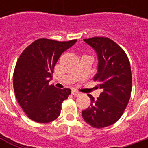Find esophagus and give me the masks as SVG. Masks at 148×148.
<instances>
[{
  "label": "esophagus",
  "mask_w": 148,
  "mask_h": 148,
  "mask_svg": "<svg viewBox=\"0 0 148 148\" xmlns=\"http://www.w3.org/2000/svg\"><path fill=\"white\" fill-rule=\"evenodd\" d=\"M71 94L73 95L74 96H78V95H81V93H80L79 91H77V90H73L71 91Z\"/></svg>",
  "instance_id": "34e87169"
}]
</instances>
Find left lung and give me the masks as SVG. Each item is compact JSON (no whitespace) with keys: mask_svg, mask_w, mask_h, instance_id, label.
I'll use <instances>...</instances> for the list:
<instances>
[{"mask_svg":"<svg viewBox=\"0 0 148 148\" xmlns=\"http://www.w3.org/2000/svg\"><path fill=\"white\" fill-rule=\"evenodd\" d=\"M98 57V71L94 81L101 90L99 98L91 95L90 105L82 110L84 120L90 126L101 128L117 122L128 105L132 90V73L127 55L116 43L108 38L84 39Z\"/></svg>","mask_w":148,"mask_h":148,"instance_id":"8db88e82","label":"left lung"}]
</instances>
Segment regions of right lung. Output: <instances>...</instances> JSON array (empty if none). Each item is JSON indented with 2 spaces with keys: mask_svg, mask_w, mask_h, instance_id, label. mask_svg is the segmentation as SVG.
Returning <instances> with one entry per match:
<instances>
[{
  "mask_svg": "<svg viewBox=\"0 0 148 148\" xmlns=\"http://www.w3.org/2000/svg\"><path fill=\"white\" fill-rule=\"evenodd\" d=\"M76 42L77 39L59 42L39 38L20 54L13 75L14 94L32 120L44 123L60 115L62 103L71 94V90L56 88L49 82L60 56Z\"/></svg>",
  "mask_w": 148,
  "mask_h": 148,
  "instance_id": "add662e5",
  "label": "right lung"
}]
</instances>
